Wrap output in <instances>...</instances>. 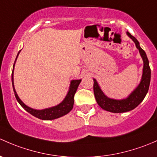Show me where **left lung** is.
<instances>
[{
  "instance_id": "left-lung-1",
  "label": "left lung",
  "mask_w": 157,
  "mask_h": 157,
  "mask_svg": "<svg viewBox=\"0 0 157 157\" xmlns=\"http://www.w3.org/2000/svg\"><path fill=\"white\" fill-rule=\"evenodd\" d=\"M126 34L135 44V46L139 51L144 63L141 79L136 88H135V90L127 98L120 100L113 99V98H108L101 90L96 79L93 78L94 93L95 99H96L98 104L104 110L115 113L128 112L137 107L144 99L145 96L149 90L150 83H151V72L149 65V60H148L146 53L140 48V43L135 37L132 36L128 32H127Z\"/></svg>"
}]
</instances>
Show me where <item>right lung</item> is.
I'll use <instances>...</instances> for the list:
<instances>
[{"label": "right lung", "mask_w": 157, "mask_h": 157, "mask_svg": "<svg viewBox=\"0 0 157 157\" xmlns=\"http://www.w3.org/2000/svg\"><path fill=\"white\" fill-rule=\"evenodd\" d=\"M21 51H19L17 54V58H16L15 63L13 67V72H12V85L13 88L14 94H15L16 98H17V101L19 104L21 105L22 108L27 112L29 113L32 116L38 118L42 120H53V119H58L59 117L65 116L67 113H69L71 110H72V107H73L74 104V95H75V92H76L77 88H78L79 84H80L82 79H75V80H72L70 82V85H69V90H68L67 95H66L65 98L63 100L61 103L59 104L56 105L54 106H51V107L46 108V109H35L33 108H31L25 105V103L21 101L20 98H19L18 94H17V91H16L15 87H14V82H13V72H14V67H15L16 61H17V57H18L19 53Z\"/></svg>", "instance_id": "right-lung-1"}]
</instances>
